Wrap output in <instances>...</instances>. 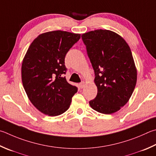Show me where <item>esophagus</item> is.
<instances>
[{
    "label": "esophagus",
    "mask_w": 156,
    "mask_h": 156,
    "mask_svg": "<svg viewBox=\"0 0 156 156\" xmlns=\"http://www.w3.org/2000/svg\"><path fill=\"white\" fill-rule=\"evenodd\" d=\"M86 85V83L85 82H82V83L80 84V87L81 88V89H83V88H84V87H85Z\"/></svg>",
    "instance_id": "esophagus-1"
}]
</instances>
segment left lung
Here are the masks:
<instances>
[{
	"instance_id": "1",
	"label": "left lung",
	"mask_w": 156,
	"mask_h": 156,
	"mask_svg": "<svg viewBox=\"0 0 156 156\" xmlns=\"http://www.w3.org/2000/svg\"><path fill=\"white\" fill-rule=\"evenodd\" d=\"M95 72L98 94L89 104L93 110L110 115L126 105L137 80V70L128 44L122 37L109 30L83 33Z\"/></svg>"
}]
</instances>
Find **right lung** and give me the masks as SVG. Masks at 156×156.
I'll list each match as a JSON object with an SVG mask.
<instances>
[{
	"instance_id": "add662e5",
	"label": "right lung",
	"mask_w": 156,
	"mask_h": 156,
	"mask_svg": "<svg viewBox=\"0 0 156 156\" xmlns=\"http://www.w3.org/2000/svg\"><path fill=\"white\" fill-rule=\"evenodd\" d=\"M80 34L54 30L40 34L31 43L22 61V81L30 102L44 115L58 116L67 110L78 88L63 74L67 52Z\"/></svg>"
}]
</instances>
